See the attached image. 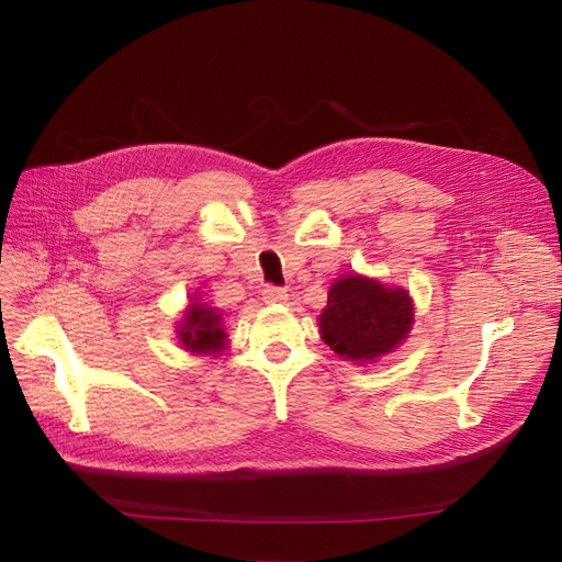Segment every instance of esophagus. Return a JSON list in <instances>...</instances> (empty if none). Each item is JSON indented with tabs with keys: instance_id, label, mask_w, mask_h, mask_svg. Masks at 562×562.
Returning <instances> with one entry per match:
<instances>
[{
	"instance_id": "esophagus-1",
	"label": "esophagus",
	"mask_w": 562,
	"mask_h": 562,
	"mask_svg": "<svg viewBox=\"0 0 562 562\" xmlns=\"http://www.w3.org/2000/svg\"><path fill=\"white\" fill-rule=\"evenodd\" d=\"M288 300V291L279 285H267L265 288V302L277 304V302H285Z\"/></svg>"
}]
</instances>
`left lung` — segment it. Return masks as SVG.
I'll return each mask as SVG.
<instances>
[{"label":"left lung","instance_id":"obj_1","mask_svg":"<svg viewBox=\"0 0 562 562\" xmlns=\"http://www.w3.org/2000/svg\"><path fill=\"white\" fill-rule=\"evenodd\" d=\"M413 321V300L403 288H386L375 279L349 274L330 285L318 328L323 342L337 356L372 363L403 342Z\"/></svg>","mask_w":562,"mask_h":562}]
</instances>
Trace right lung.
Returning <instances> with one entry per match:
<instances>
[{
  "label": "right lung",
  "mask_w": 562,
  "mask_h": 562,
  "mask_svg": "<svg viewBox=\"0 0 562 562\" xmlns=\"http://www.w3.org/2000/svg\"><path fill=\"white\" fill-rule=\"evenodd\" d=\"M178 337L182 347L194 353H217L225 349L227 333L220 323V314L196 297L184 312Z\"/></svg>",
  "instance_id": "1"
}]
</instances>
